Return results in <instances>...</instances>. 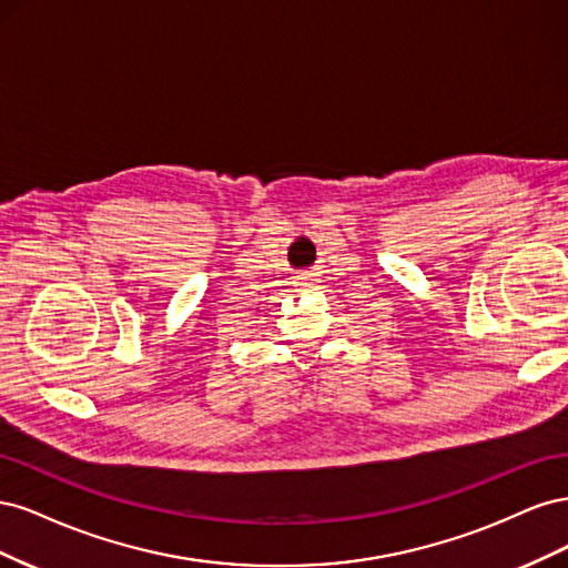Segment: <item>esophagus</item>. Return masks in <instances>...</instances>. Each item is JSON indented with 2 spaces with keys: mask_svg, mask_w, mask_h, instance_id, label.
<instances>
[{
  "mask_svg": "<svg viewBox=\"0 0 568 568\" xmlns=\"http://www.w3.org/2000/svg\"><path fill=\"white\" fill-rule=\"evenodd\" d=\"M315 274L313 272H301L298 274V280H296V286L303 291V288H307V286H313L315 284Z\"/></svg>",
  "mask_w": 568,
  "mask_h": 568,
  "instance_id": "esophagus-1",
  "label": "esophagus"
}]
</instances>
